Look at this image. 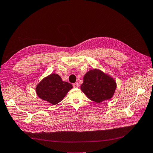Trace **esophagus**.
I'll return each mask as SVG.
<instances>
[{
  "mask_svg": "<svg viewBox=\"0 0 153 153\" xmlns=\"http://www.w3.org/2000/svg\"><path fill=\"white\" fill-rule=\"evenodd\" d=\"M79 84H78V82H76V83H74L73 84V87L74 88H78L79 87Z\"/></svg>",
  "mask_w": 153,
  "mask_h": 153,
  "instance_id": "esophagus-1",
  "label": "esophagus"
}]
</instances>
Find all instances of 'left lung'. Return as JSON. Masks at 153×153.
Here are the masks:
<instances>
[{
    "instance_id": "1",
    "label": "left lung",
    "mask_w": 153,
    "mask_h": 153,
    "mask_svg": "<svg viewBox=\"0 0 153 153\" xmlns=\"http://www.w3.org/2000/svg\"><path fill=\"white\" fill-rule=\"evenodd\" d=\"M116 88L114 79L98 69L88 72L84 76L81 86L82 91L86 97L98 103L110 99Z\"/></svg>"
}]
</instances>
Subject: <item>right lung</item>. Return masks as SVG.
<instances>
[{
  "label": "right lung",
  "mask_w": 153,
  "mask_h": 153,
  "mask_svg": "<svg viewBox=\"0 0 153 153\" xmlns=\"http://www.w3.org/2000/svg\"><path fill=\"white\" fill-rule=\"evenodd\" d=\"M72 88L71 83L62 81L58 74H52L38 84L36 91L41 99L56 105L63 100Z\"/></svg>",
  "instance_id": "obj_1"
}]
</instances>
